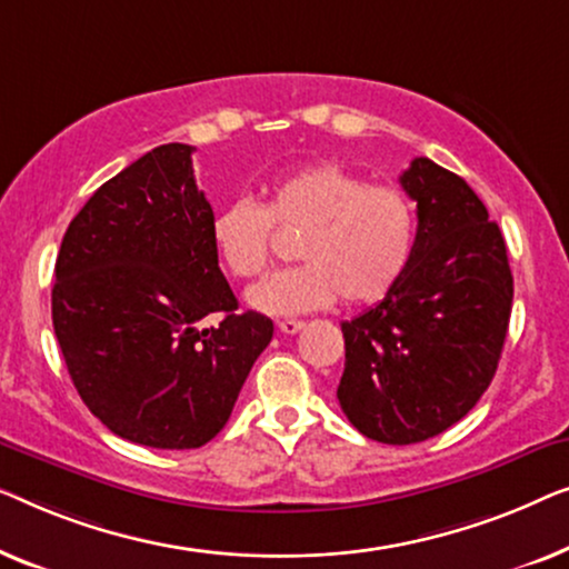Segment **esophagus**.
Masks as SVG:
<instances>
[{
	"mask_svg": "<svg viewBox=\"0 0 569 569\" xmlns=\"http://www.w3.org/2000/svg\"><path fill=\"white\" fill-rule=\"evenodd\" d=\"M303 327L301 319H283V322H278V330L283 335H296Z\"/></svg>",
	"mask_w": 569,
	"mask_h": 569,
	"instance_id": "1",
	"label": "esophagus"
}]
</instances>
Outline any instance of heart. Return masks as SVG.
<instances>
[{
	"label": "heart",
	"instance_id": "1",
	"mask_svg": "<svg viewBox=\"0 0 569 569\" xmlns=\"http://www.w3.org/2000/svg\"><path fill=\"white\" fill-rule=\"evenodd\" d=\"M278 229L301 234V266L276 273L250 301L270 315H301L338 299L371 303L402 278L415 247V211L405 193L340 164H315L286 174L268 203L234 198L216 211L211 242L231 276L250 281L273 260Z\"/></svg>",
	"mask_w": 569,
	"mask_h": 569
}]
</instances>
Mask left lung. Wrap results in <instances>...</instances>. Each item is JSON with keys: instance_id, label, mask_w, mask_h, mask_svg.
Wrapping results in <instances>:
<instances>
[{"instance_id": "8db88e82", "label": "left lung", "mask_w": 569, "mask_h": 569, "mask_svg": "<svg viewBox=\"0 0 569 569\" xmlns=\"http://www.w3.org/2000/svg\"><path fill=\"white\" fill-rule=\"evenodd\" d=\"M399 182L418 203L412 258L383 301L340 325L342 412L389 446L428 441L479 402L513 303L506 239L467 180L415 157Z\"/></svg>"}]
</instances>
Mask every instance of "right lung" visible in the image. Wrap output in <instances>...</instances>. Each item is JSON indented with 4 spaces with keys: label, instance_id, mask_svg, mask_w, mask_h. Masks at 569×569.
<instances>
[{
    "label": "right lung",
    "instance_id": "right-lung-1",
    "mask_svg": "<svg viewBox=\"0 0 569 569\" xmlns=\"http://www.w3.org/2000/svg\"><path fill=\"white\" fill-rule=\"evenodd\" d=\"M193 147L162 143L71 219L56 258L53 332L108 430L149 448H201L227 426L273 322L237 311L211 242ZM219 313V328L200 319Z\"/></svg>",
    "mask_w": 569,
    "mask_h": 569
}]
</instances>
